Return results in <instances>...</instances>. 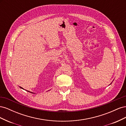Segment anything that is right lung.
<instances>
[{
	"instance_id": "1",
	"label": "right lung",
	"mask_w": 126,
	"mask_h": 126,
	"mask_svg": "<svg viewBox=\"0 0 126 126\" xmlns=\"http://www.w3.org/2000/svg\"><path fill=\"white\" fill-rule=\"evenodd\" d=\"M20 88H21V87H20ZM22 89H23V88H22Z\"/></svg>"
}]
</instances>
